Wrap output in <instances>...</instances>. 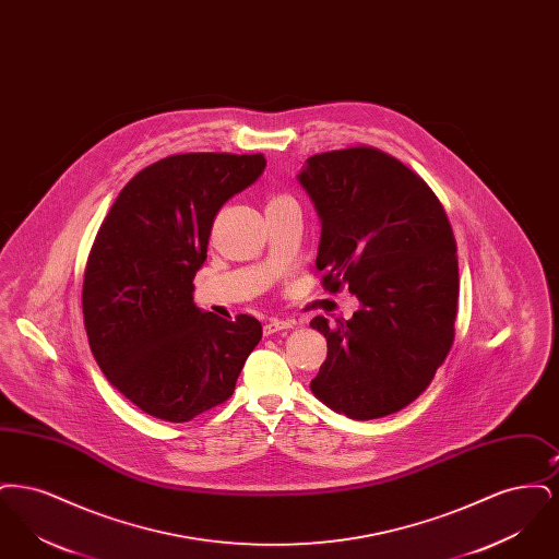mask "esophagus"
Here are the masks:
<instances>
[{
	"mask_svg": "<svg viewBox=\"0 0 559 559\" xmlns=\"http://www.w3.org/2000/svg\"><path fill=\"white\" fill-rule=\"evenodd\" d=\"M293 324L295 322L289 319H270L264 324V333L272 335V333H278V331H287V329H293Z\"/></svg>",
	"mask_w": 559,
	"mask_h": 559,
	"instance_id": "esophagus-1",
	"label": "esophagus"
}]
</instances>
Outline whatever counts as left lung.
Masks as SVG:
<instances>
[{
	"label": "left lung",
	"mask_w": 559,
	"mask_h": 559,
	"mask_svg": "<svg viewBox=\"0 0 559 559\" xmlns=\"http://www.w3.org/2000/svg\"><path fill=\"white\" fill-rule=\"evenodd\" d=\"M297 182L319 213L324 287L360 301L349 320L310 322L329 347L310 390L349 419L392 415L431 383L454 340L449 217L417 174L371 146L314 155Z\"/></svg>",
	"instance_id": "obj_1"
}]
</instances>
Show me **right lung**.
I'll return each instance as SVG.
<instances>
[{"instance_id": "1", "label": "right lung", "mask_w": 559, "mask_h": 559, "mask_svg": "<svg viewBox=\"0 0 559 559\" xmlns=\"http://www.w3.org/2000/svg\"><path fill=\"white\" fill-rule=\"evenodd\" d=\"M266 169L264 155L187 153L135 174L112 203L83 276L98 367L144 413L185 424L230 399L260 320L197 308L213 217Z\"/></svg>"}]
</instances>
